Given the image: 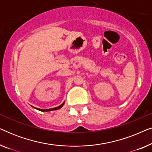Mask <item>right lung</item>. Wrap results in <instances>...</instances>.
<instances>
[{
    "instance_id": "obj_1",
    "label": "right lung",
    "mask_w": 152,
    "mask_h": 152,
    "mask_svg": "<svg viewBox=\"0 0 152 152\" xmlns=\"http://www.w3.org/2000/svg\"><path fill=\"white\" fill-rule=\"evenodd\" d=\"M64 103H65V102H64L62 103L61 105L59 106V107H55V108H53V109H38V108H35V107H32L34 108V109H37V110H39V111H43V112H44V111H54V110H58V109H61V108L64 106Z\"/></svg>"
}]
</instances>
